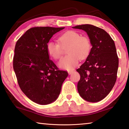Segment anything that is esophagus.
Instances as JSON below:
<instances>
[{
  "label": "esophagus",
  "mask_w": 129,
  "mask_h": 129,
  "mask_svg": "<svg viewBox=\"0 0 129 129\" xmlns=\"http://www.w3.org/2000/svg\"><path fill=\"white\" fill-rule=\"evenodd\" d=\"M74 70H70V71H68V73H69V75H71V74H73V73H74Z\"/></svg>",
  "instance_id": "1"
}]
</instances>
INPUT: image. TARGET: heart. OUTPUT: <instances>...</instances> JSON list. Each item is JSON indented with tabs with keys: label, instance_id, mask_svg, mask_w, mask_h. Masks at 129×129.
<instances>
[{
	"label": "heart",
	"instance_id": "1",
	"mask_svg": "<svg viewBox=\"0 0 129 129\" xmlns=\"http://www.w3.org/2000/svg\"><path fill=\"white\" fill-rule=\"evenodd\" d=\"M57 42L50 41L47 44L46 50L49 55L57 59L62 55V48L67 46V56L62 58L58 63L61 69H73L78 64L79 59H83L89 55L91 50V43L87 36H82L75 31H67L58 38Z\"/></svg>",
	"mask_w": 129,
	"mask_h": 129
}]
</instances>
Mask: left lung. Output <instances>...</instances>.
I'll use <instances>...</instances> for the list:
<instances>
[{"instance_id": "8db88e82", "label": "left lung", "mask_w": 129, "mask_h": 129, "mask_svg": "<svg viewBox=\"0 0 129 129\" xmlns=\"http://www.w3.org/2000/svg\"><path fill=\"white\" fill-rule=\"evenodd\" d=\"M73 28L85 31L92 45L86 60L76 70L80 75L78 92L88 102H98L109 93L116 82L118 58L114 42L107 31L92 25Z\"/></svg>"}]
</instances>
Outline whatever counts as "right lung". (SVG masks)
<instances>
[{
    "mask_svg": "<svg viewBox=\"0 0 129 129\" xmlns=\"http://www.w3.org/2000/svg\"><path fill=\"white\" fill-rule=\"evenodd\" d=\"M64 28H30L16 44L13 66L18 83L23 93L38 104L55 101L68 76L67 71L59 70L46 50L53 36Z\"/></svg>",
    "mask_w": 129,
    "mask_h": 129,
    "instance_id": "right-lung-1",
    "label": "right lung"
}]
</instances>
